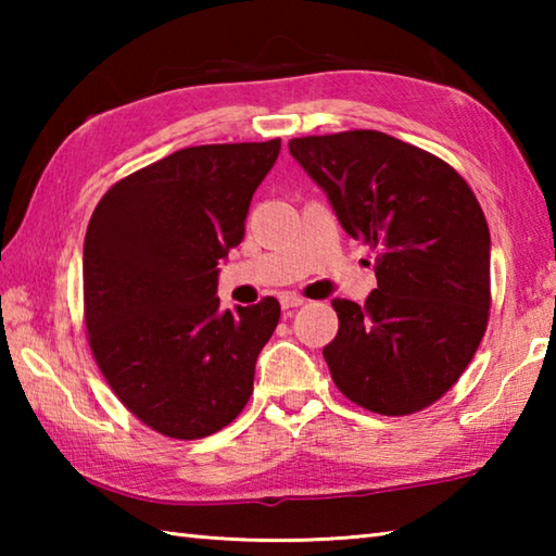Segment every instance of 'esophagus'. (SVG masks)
<instances>
[{"mask_svg": "<svg viewBox=\"0 0 556 556\" xmlns=\"http://www.w3.org/2000/svg\"><path fill=\"white\" fill-rule=\"evenodd\" d=\"M279 304H281V308H296V306L304 304V299L296 296V294H281Z\"/></svg>", "mask_w": 556, "mask_h": 556, "instance_id": "esophagus-1", "label": "esophagus"}]
</instances>
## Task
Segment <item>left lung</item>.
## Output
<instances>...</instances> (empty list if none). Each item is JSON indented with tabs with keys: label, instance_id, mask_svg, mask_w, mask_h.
<instances>
[{
	"label": "left lung",
	"instance_id": "obj_1",
	"mask_svg": "<svg viewBox=\"0 0 556 556\" xmlns=\"http://www.w3.org/2000/svg\"><path fill=\"white\" fill-rule=\"evenodd\" d=\"M289 152L375 257L378 289L333 299L324 348L336 388L384 417L421 412L454 388L491 316V232L454 166L384 131L299 137Z\"/></svg>",
	"mask_w": 556,
	"mask_h": 556
}]
</instances>
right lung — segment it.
<instances>
[{"label": "right lung", "instance_id": "add662e5", "mask_svg": "<svg viewBox=\"0 0 556 556\" xmlns=\"http://www.w3.org/2000/svg\"><path fill=\"white\" fill-rule=\"evenodd\" d=\"M279 139L188 147L117 181L92 211L83 248V321L100 372L149 429L211 437L244 409L279 301L220 308L218 262Z\"/></svg>", "mask_w": 556, "mask_h": 556}]
</instances>
